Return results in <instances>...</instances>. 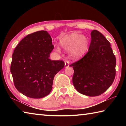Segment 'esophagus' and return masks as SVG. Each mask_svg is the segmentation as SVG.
<instances>
[{"instance_id":"obj_1","label":"esophagus","mask_w":126,"mask_h":126,"mask_svg":"<svg viewBox=\"0 0 126 126\" xmlns=\"http://www.w3.org/2000/svg\"><path fill=\"white\" fill-rule=\"evenodd\" d=\"M64 64H64V67L65 68H68V67H69V62L68 61H65Z\"/></svg>"}]
</instances>
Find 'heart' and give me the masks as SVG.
I'll use <instances>...</instances> for the list:
<instances>
[{
    "label": "heart",
    "instance_id": "obj_1",
    "mask_svg": "<svg viewBox=\"0 0 126 126\" xmlns=\"http://www.w3.org/2000/svg\"><path fill=\"white\" fill-rule=\"evenodd\" d=\"M59 44L65 51H69L70 56L73 59L80 58L86 54L89 48L88 38L75 33L64 36L59 40ZM55 50L59 52L61 49L57 47Z\"/></svg>",
    "mask_w": 126,
    "mask_h": 126
}]
</instances>
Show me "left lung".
Wrapping results in <instances>:
<instances>
[{
	"instance_id": "left-lung-1",
	"label": "left lung",
	"mask_w": 126,
	"mask_h": 126,
	"mask_svg": "<svg viewBox=\"0 0 126 126\" xmlns=\"http://www.w3.org/2000/svg\"><path fill=\"white\" fill-rule=\"evenodd\" d=\"M91 42L87 54L73 67V83L79 93L87 96L103 93L113 82L116 59L109 41L97 30L91 33Z\"/></svg>"
}]
</instances>
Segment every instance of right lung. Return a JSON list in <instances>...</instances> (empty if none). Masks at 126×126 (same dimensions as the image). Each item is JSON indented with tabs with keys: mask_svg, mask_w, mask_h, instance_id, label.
<instances>
[{
	"mask_svg": "<svg viewBox=\"0 0 126 126\" xmlns=\"http://www.w3.org/2000/svg\"><path fill=\"white\" fill-rule=\"evenodd\" d=\"M54 49L50 35L46 31L36 32L24 37L15 48L10 72L15 87L32 98L48 95L55 74L63 69L62 61H51Z\"/></svg>",
	"mask_w": 126,
	"mask_h": 126,
	"instance_id": "add662e5",
	"label": "right lung"
}]
</instances>
